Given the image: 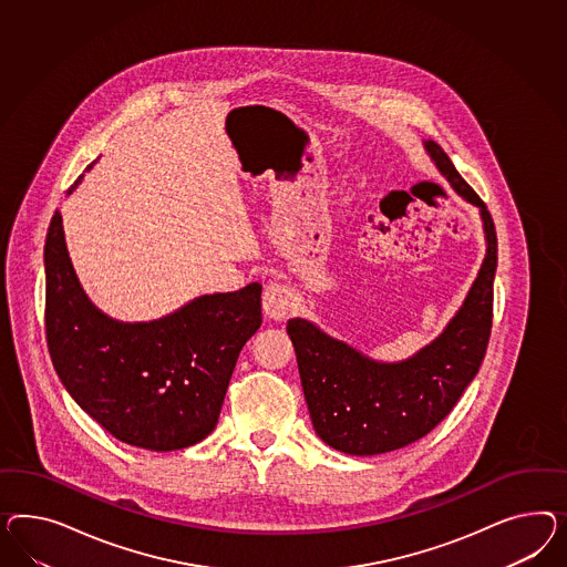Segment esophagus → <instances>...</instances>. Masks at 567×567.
<instances>
[{
	"label": "esophagus",
	"instance_id": "esophagus-1",
	"mask_svg": "<svg viewBox=\"0 0 567 567\" xmlns=\"http://www.w3.org/2000/svg\"><path fill=\"white\" fill-rule=\"evenodd\" d=\"M261 307H264L268 318L285 320L295 307V297H292L291 289L282 282H270L261 295Z\"/></svg>",
	"mask_w": 567,
	"mask_h": 567
}]
</instances>
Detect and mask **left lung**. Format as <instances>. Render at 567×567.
<instances>
[{
  "mask_svg": "<svg viewBox=\"0 0 567 567\" xmlns=\"http://www.w3.org/2000/svg\"><path fill=\"white\" fill-rule=\"evenodd\" d=\"M425 148L460 196L481 208L487 237V256L456 318L429 347L400 363L371 361L306 320L287 323L313 429L322 442L352 456L385 454L427 435L475 380L489 344L495 225L444 148L431 140Z\"/></svg>",
  "mask_w": 567,
  "mask_h": 567,
  "instance_id": "left-lung-1",
  "label": "left lung"
}]
</instances>
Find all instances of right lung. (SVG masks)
Listing matches in <instances>:
<instances>
[{"label": "right lung", "mask_w": 567, "mask_h": 567, "mask_svg": "<svg viewBox=\"0 0 567 567\" xmlns=\"http://www.w3.org/2000/svg\"><path fill=\"white\" fill-rule=\"evenodd\" d=\"M45 275L47 347L82 411L123 444L154 452L213 433L237 357L260 328L261 285L204 295L163 320L115 322L80 289L58 210Z\"/></svg>", "instance_id": "right-lung-1"}]
</instances>
